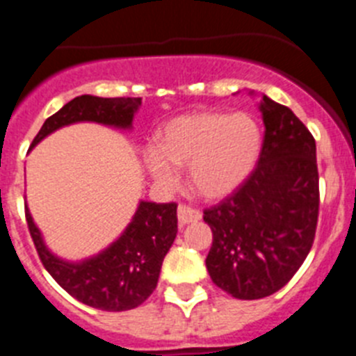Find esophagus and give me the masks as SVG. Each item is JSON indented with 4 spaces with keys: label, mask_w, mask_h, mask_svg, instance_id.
I'll use <instances>...</instances> for the list:
<instances>
[{
    "label": "esophagus",
    "mask_w": 356,
    "mask_h": 356,
    "mask_svg": "<svg viewBox=\"0 0 356 356\" xmlns=\"http://www.w3.org/2000/svg\"><path fill=\"white\" fill-rule=\"evenodd\" d=\"M201 219V212L197 209H193L188 205H180L178 207V222L181 226L188 225V222H196Z\"/></svg>",
    "instance_id": "34e87169"
}]
</instances>
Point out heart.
Wrapping results in <instances>:
<instances>
[{"mask_svg": "<svg viewBox=\"0 0 356 356\" xmlns=\"http://www.w3.org/2000/svg\"><path fill=\"white\" fill-rule=\"evenodd\" d=\"M262 134L244 112H197L176 118L163 127L160 147L146 149V163L160 184L172 187L177 168L188 165V180L200 196L225 197L253 171Z\"/></svg>", "mask_w": 356, "mask_h": 356, "instance_id": "b5f03b06", "label": "heart"}]
</instances>
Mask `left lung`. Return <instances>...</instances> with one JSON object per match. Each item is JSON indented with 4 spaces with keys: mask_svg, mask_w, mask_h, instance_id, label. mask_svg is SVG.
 I'll return each instance as SVG.
<instances>
[{
    "mask_svg": "<svg viewBox=\"0 0 356 356\" xmlns=\"http://www.w3.org/2000/svg\"><path fill=\"white\" fill-rule=\"evenodd\" d=\"M260 112L266 130L257 168L203 212L213 234L209 275L237 300H260L287 285L312 248L319 216L312 134L291 108L267 96Z\"/></svg>",
    "mask_w": 356,
    "mask_h": 356,
    "instance_id": "8db88e82",
    "label": "left lung"
}]
</instances>
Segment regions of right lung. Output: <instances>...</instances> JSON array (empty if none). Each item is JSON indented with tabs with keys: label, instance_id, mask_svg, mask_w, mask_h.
Segmentation results:
<instances>
[{
	"label": "right lung",
	"instance_id": "1",
	"mask_svg": "<svg viewBox=\"0 0 356 356\" xmlns=\"http://www.w3.org/2000/svg\"><path fill=\"white\" fill-rule=\"evenodd\" d=\"M139 106L140 97L78 96L44 121L31 147L72 122L94 121L130 128ZM176 207V203L140 201L124 234L103 253L78 264L64 262L49 253L28 210L26 222L40 262L56 284L83 305L105 312H122L143 305L155 291L163 257L178 232Z\"/></svg>",
	"mask_w": 356,
	"mask_h": 356
}]
</instances>
